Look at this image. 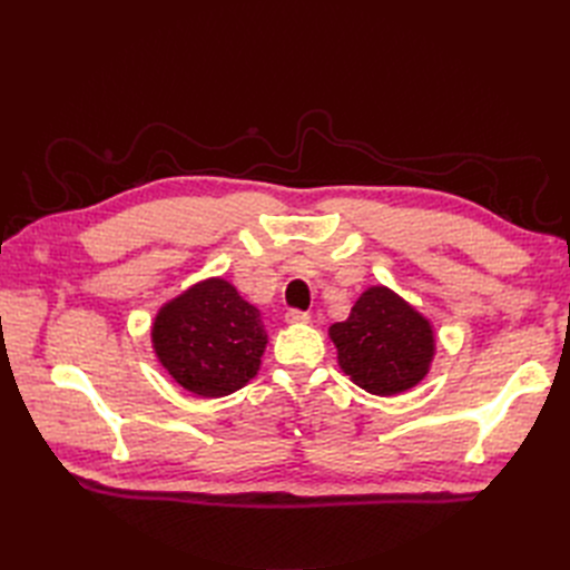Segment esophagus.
Segmentation results:
<instances>
[{"label":"esophagus","instance_id":"34e87169","mask_svg":"<svg viewBox=\"0 0 570 570\" xmlns=\"http://www.w3.org/2000/svg\"><path fill=\"white\" fill-rule=\"evenodd\" d=\"M308 318H312V316H308L306 312H299V308H289V312L285 314L287 323H306Z\"/></svg>","mask_w":570,"mask_h":570}]
</instances>
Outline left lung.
I'll list each match as a JSON object with an SVG mask.
<instances>
[{
  "label": "left lung",
  "instance_id": "1",
  "mask_svg": "<svg viewBox=\"0 0 570 570\" xmlns=\"http://www.w3.org/2000/svg\"><path fill=\"white\" fill-rule=\"evenodd\" d=\"M340 368L371 394L419 385L435 354L433 325L392 289L368 287L347 321L331 325Z\"/></svg>",
  "mask_w": 570,
  "mask_h": 570
}]
</instances>
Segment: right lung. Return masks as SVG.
<instances>
[{
    "label": "right lung",
    "instance_id": "1",
    "mask_svg": "<svg viewBox=\"0 0 570 570\" xmlns=\"http://www.w3.org/2000/svg\"><path fill=\"white\" fill-rule=\"evenodd\" d=\"M151 342L178 385L199 396H226L256 375L268 335L258 308L228 281L212 278L161 306Z\"/></svg>",
    "mask_w": 570,
    "mask_h": 570
}]
</instances>
